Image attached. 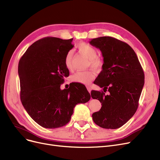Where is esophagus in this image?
<instances>
[{"label":"esophagus","instance_id":"obj_1","mask_svg":"<svg viewBox=\"0 0 160 160\" xmlns=\"http://www.w3.org/2000/svg\"><path fill=\"white\" fill-rule=\"evenodd\" d=\"M87 90L88 92H89V93H90L92 91V88L90 86H87Z\"/></svg>","mask_w":160,"mask_h":160}]
</instances>
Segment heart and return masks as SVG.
Wrapping results in <instances>:
<instances>
[{"instance_id":"1","label":"heart","mask_w":160,"mask_h":160,"mask_svg":"<svg viewBox=\"0 0 160 160\" xmlns=\"http://www.w3.org/2000/svg\"><path fill=\"white\" fill-rule=\"evenodd\" d=\"M78 48L80 52L89 58L88 66L93 69L99 70L103 67V61L102 58L97 56L98 51L92 45L86 43H81L78 44ZM73 53L72 51H69L64 57V65L68 70L72 69ZM95 78V74L92 70L78 71L72 76V80L78 83L88 84Z\"/></svg>"}]
</instances>
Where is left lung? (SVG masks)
<instances>
[{"label":"left lung","instance_id":"1","mask_svg":"<svg viewBox=\"0 0 160 160\" xmlns=\"http://www.w3.org/2000/svg\"><path fill=\"white\" fill-rule=\"evenodd\" d=\"M103 57L102 72L93 83L103 91L91 92L102 106L92 114L93 122L103 128L122 127L134 115L144 84V73L132 47L112 37L92 39ZM108 92V94L105 93Z\"/></svg>","mask_w":160,"mask_h":160}]
</instances>
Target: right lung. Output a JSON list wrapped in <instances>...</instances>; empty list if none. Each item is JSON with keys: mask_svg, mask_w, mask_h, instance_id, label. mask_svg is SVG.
Masks as SVG:
<instances>
[{"mask_svg": "<svg viewBox=\"0 0 160 160\" xmlns=\"http://www.w3.org/2000/svg\"><path fill=\"white\" fill-rule=\"evenodd\" d=\"M73 39L47 37L28 47L18 64L20 99L27 113L46 128L64 126L70 121L76 105L90 99L83 85L70 84L61 90L64 77L69 76L64 57L72 49Z\"/></svg>", "mask_w": 160, "mask_h": 160, "instance_id": "obj_1", "label": "right lung"}]
</instances>
